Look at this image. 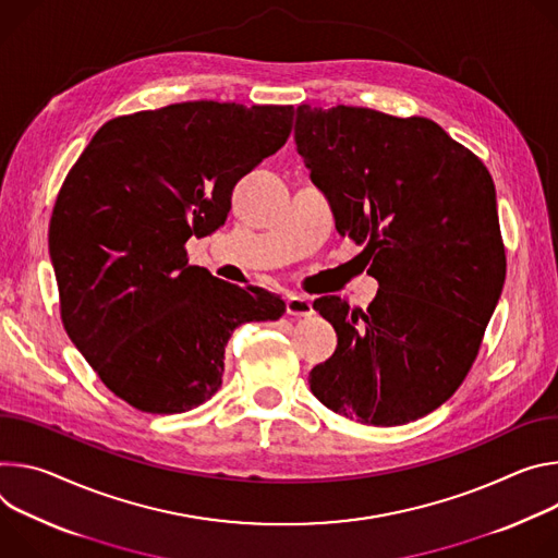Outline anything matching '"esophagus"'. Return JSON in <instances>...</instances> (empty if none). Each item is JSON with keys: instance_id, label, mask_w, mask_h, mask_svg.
I'll use <instances>...</instances> for the list:
<instances>
[{"instance_id": "1", "label": "esophagus", "mask_w": 558, "mask_h": 558, "mask_svg": "<svg viewBox=\"0 0 558 558\" xmlns=\"http://www.w3.org/2000/svg\"><path fill=\"white\" fill-rule=\"evenodd\" d=\"M286 313H288L290 317H313V315H315V307H313L311 299L292 294V296L286 301Z\"/></svg>"}]
</instances>
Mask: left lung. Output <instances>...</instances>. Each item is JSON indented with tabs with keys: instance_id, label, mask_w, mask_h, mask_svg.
<instances>
[{
	"instance_id": "obj_1",
	"label": "left lung",
	"mask_w": 558,
	"mask_h": 558,
	"mask_svg": "<svg viewBox=\"0 0 558 558\" xmlns=\"http://www.w3.org/2000/svg\"><path fill=\"white\" fill-rule=\"evenodd\" d=\"M296 153L341 236L379 281L367 311L322 296L337 350L307 384L332 412L403 425L446 403L472 367L506 281L497 191L483 161L425 117L301 104Z\"/></svg>"
}]
</instances>
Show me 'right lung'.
Segmentation results:
<instances>
[{"label":"right lung","instance_id":"1","mask_svg":"<svg viewBox=\"0 0 558 558\" xmlns=\"http://www.w3.org/2000/svg\"><path fill=\"white\" fill-rule=\"evenodd\" d=\"M292 106L183 101L114 117L57 195L48 247L61 322L119 399L177 414L221 388L234 328L286 303L189 266L185 241L223 226L236 181L275 155Z\"/></svg>","mask_w":558,"mask_h":558}]
</instances>
